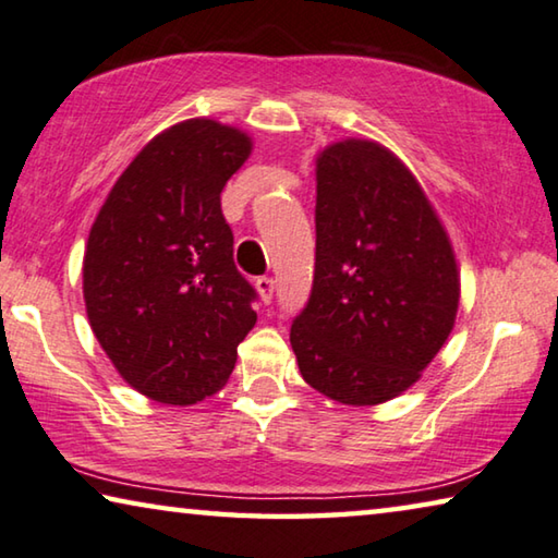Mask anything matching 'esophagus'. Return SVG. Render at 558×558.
<instances>
[{
	"instance_id": "1",
	"label": "esophagus",
	"mask_w": 558,
	"mask_h": 558,
	"mask_svg": "<svg viewBox=\"0 0 558 558\" xmlns=\"http://www.w3.org/2000/svg\"><path fill=\"white\" fill-rule=\"evenodd\" d=\"M254 287H257L264 304H269V301L274 299V291H277V281H274L271 277H259L257 284H254Z\"/></svg>"
}]
</instances>
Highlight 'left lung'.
I'll list each match as a JSON object with an SVG mask.
<instances>
[{
	"instance_id": "8db88e82",
	"label": "left lung",
	"mask_w": 558,
	"mask_h": 558,
	"mask_svg": "<svg viewBox=\"0 0 558 558\" xmlns=\"http://www.w3.org/2000/svg\"><path fill=\"white\" fill-rule=\"evenodd\" d=\"M460 306L450 236L386 145L345 138L316 158V269L291 324L304 380L343 405H378L420 380Z\"/></svg>"
}]
</instances>
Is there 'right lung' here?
Instances as JSON below:
<instances>
[{
  "mask_svg": "<svg viewBox=\"0 0 558 558\" xmlns=\"http://www.w3.org/2000/svg\"><path fill=\"white\" fill-rule=\"evenodd\" d=\"M252 138L213 118L155 135L108 193L88 232V324L128 386L193 405L225 386L257 324L219 195Z\"/></svg>",
  "mask_w": 558,
  "mask_h": 558,
  "instance_id": "1",
  "label": "right lung"
}]
</instances>
